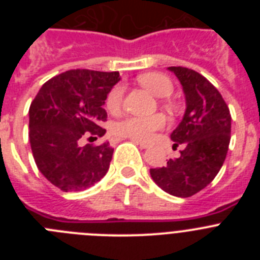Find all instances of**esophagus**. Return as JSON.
Masks as SVG:
<instances>
[{
  "mask_svg": "<svg viewBox=\"0 0 260 260\" xmlns=\"http://www.w3.org/2000/svg\"><path fill=\"white\" fill-rule=\"evenodd\" d=\"M133 142H134V143H137L139 147H142V148H148V147L151 146V144H150V143H147V142L137 141V139H133Z\"/></svg>",
  "mask_w": 260,
  "mask_h": 260,
  "instance_id": "esophagus-1",
  "label": "esophagus"
}]
</instances>
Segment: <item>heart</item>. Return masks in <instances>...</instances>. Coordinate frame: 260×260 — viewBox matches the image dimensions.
<instances>
[{"label":"heart","mask_w":260,"mask_h":260,"mask_svg":"<svg viewBox=\"0 0 260 260\" xmlns=\"http://www.w3.org/2000/svg\"><path fill=\"white\" fill-rule=\"evenodd\" d=\"M138 82L144 88L148 89L157 98H168L173 92V83L172 80L160 73H146L138 77ZM123 99V87L117 84L110 89L105 100L107 109L112 113H116L121 109ZM167 107H171L167 104ZM165 117L161 114H155L151 117H137L130 116L123 119H119L113 125V133L118 137L130 138L137 141H148L153 133L164 128Z\"/></svg>","instance_id":"heart-1"}]
</instances>
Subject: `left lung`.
<instances>
[{
  "label": "left lung",
  "instance_id": "8db88e82",
  "mask_svg": "<svg viewBox=\"0 0 260 260\" xmlns=\"http://www.w3.org/2000/svg\"><path fill=\"white\" fill-rule=\"evenodd\" d=\"M182 84L186 113L172 133L173 148L181 156L150 171L168 194L189 198L210 185L221 169L231 142L232 117L221 93L207 78L182 66L168 68Z\"/></svg>",
  "mask_w": 260,
  "mask_h": 260
}]
</instances>
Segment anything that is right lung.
Returning <instances> with one entry per match:
<instances>
[{"label": "right lung", "mask_w": 260, "mask_h": 260, "mask_svg": "<svg viewBox=\"0 0 260 260\" xmlns=\"http://www.w3.org/2000/svg\"><path fill=\"white\" fill-rule=\"evenodd\" d=\"M118 71L68 70L43 84L29 107V143L39 171L62 191H80L109 169V142L80 146L83 138L105 134L103 108Z\"/></svg>", "instance_id": "right-lung-1"}]
</instances>
